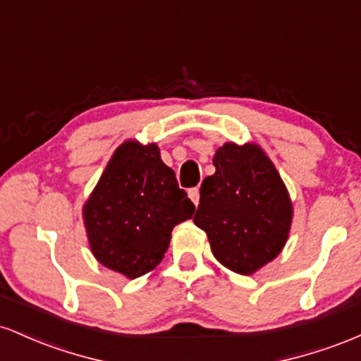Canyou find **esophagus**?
Here are the masks:
<instances>
[{"instance_id": "obj_1", "label": "esophagus", "mask_w": 361, "mask_h": 361, "mask_svg": "<svg viewBox=\"0 0 361 361\" xmlns=\"http://www.w3.org/2000/svg\"><path fill=\"white\" fill-rule=\"evenodd\" d=\"M188 197L192 198V202L195 205L200 204V190H198V188H190L188 190Z\"/></svg>"}]
</instances>
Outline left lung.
I'll return each instance as SVG.
<instances>
[{"mask_svg":"<svg viewBox=\"0 0 361 361\" xmlns=\"http://www.w3.org/2000/svg\"><path fill=\"white\" fill-rule=\"evenodd\" d=\"M214 166V175L202 181L193 222L207 233L217 261L251 275L287 243L293 215L287 186L256 144L226 142Z\"/></svg>","mask_w":361,"mask_h":361,"instance_id":"left-lung-1","label":"left lung"}]
</instances>
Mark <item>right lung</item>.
<instances>
[{
  "label": "right lung",
  "mask_w": 361,
  "mask_h": 361,
  "mask_svg": "<svg viewBox=\"0 0 361 361\" xmlns=\"http://www.w3.org/2000/svg\"><path fill=\"white\" fill-rule=\"evenodd\" d=\"M193 212L159 147L126 140L82 207V219L94 258L134 280L163 261L173 227Z\"/></svg>",
  "instance_id": "1"
}]
</instances>
